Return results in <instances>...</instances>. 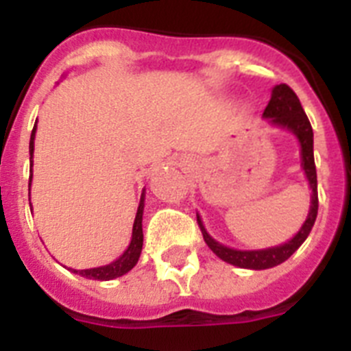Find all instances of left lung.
Wrapping results in <instances>:
<instances>
[{"mask_svg":"<svg viewBox=\"0 0 351 351\" xmlns=\"http://www.w3.org/2000/svg\"><path fill=\"white\" fill-rule=\"evenodd\" d=\"M263 117L271 119L272 125L281 126V128L290 130L300 142V156H302V170L306 173V178L309 181V188L313 190L311 195V207H309V214L306 221H304L302 228L295 234V237L290 239L288 243L281 244V246L267 247V250H256V251H241L232 250L223 244L216 243L207 230L204 228L202 219L197 214V221L200 230H202L204 241L207 246L216 253V256L228 262L232 265H237L241 269H255V271H262V269H271L283 263L285 260L290 258L293 253L300 247V244L308 239L309 232H311L313 225H315L316 214H318V184H316V167H315V154H313V128L309 123L308 116L304 112L300 100L293 93V89L287 84H280L272 89V96L269 105L263 110Z\"/></svg>","mask_w":351,"mask_h":351,"instance_id":"8db88e82","label":"left lung"}]
</instances>
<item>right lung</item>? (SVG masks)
Wrapping results in <instances>:
<instances>
[{
  "instance_id": "right-lung-1",
  "label": "right lung",
  "mask_w": 351,
  "mask_h": 351,
  "mask_svg": "<svg viewBox=\"0 0 351 351\" xmlns=\"http://www.w3.org/2000/svg\"><path fill=\"white\" fill-rule=\"evenodd\" d=\"M35 132H36V123L35 128L31 132V141H29V165L33 167V151H35ZM33 172V170H31ZM29 186H31V178H29ZM142 213H144V193L141 197V204H138L137 216H135V221H133V232H132V243H130L128 250L116 260V262L104 265V267H95V269H82V271H71L75 274L82 276V278H88V280H98V281H108L114 280V278H119V276L126 274L128 271H132L138 262V256H141L142 244H144V234H142Z\"/></svg>"
}]
</instances>
